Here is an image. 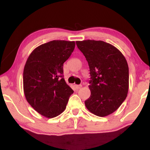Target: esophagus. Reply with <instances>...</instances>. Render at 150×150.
Segmentation results:
<instances>
[{
	"label": "esophagus",
	"mask_w": 150,
	"mask_h": 150,
	"mask_svg": "<svg viewBox=\"0 0 150 150\" xmlns=\"http://www.w3.org/2000/svg\"><path fill=\"white\" fill-rule=\"evenodd\" d=\"M74 87L76 89H80L82 87V85H75Z\"/></svg>",
	"instance_id": "esophagus-1"
}]
</instances>
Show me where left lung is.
I'll return each mask as SVG.
<instances>
[{"instance_id": "left-lung-1", "label": "left lung", "mask_w": 150, "mask_h": 150, "mask_svg": "<svg viewBox=\"0 0 150 150\" xmlns=\"http://www.w3.org/2000/svg\"><path fill=\"white\" fill-rule=\"evenodd\" d=\"M89 67L91 96L85 104L99 117L114 112L127 97L129 70L126 58L117 48L103 41L76 42Z\"/></svg>"}]
</instances>
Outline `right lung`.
Returning a JSON list of instances; mask_svg holds the SVG:
<instances>
[{
	"label": "right lung",
	"mask_w": 150,
	"mask_h": 150,
	"mask_svg": "<svg viewBox=\"0 0 150 150\" xmlns=\"http://www.w3.org/2000/svg\"><path fill=\"white\" fill-rule=\"evenodd\" d=\"M75 42L53 40L28 56L23 71L25 98L38 113L53 118L64 111L74 93L63 77V65L74 50Z\"/></svg>",
	"instance_id": "right-lung-1"
}]
</instances>
